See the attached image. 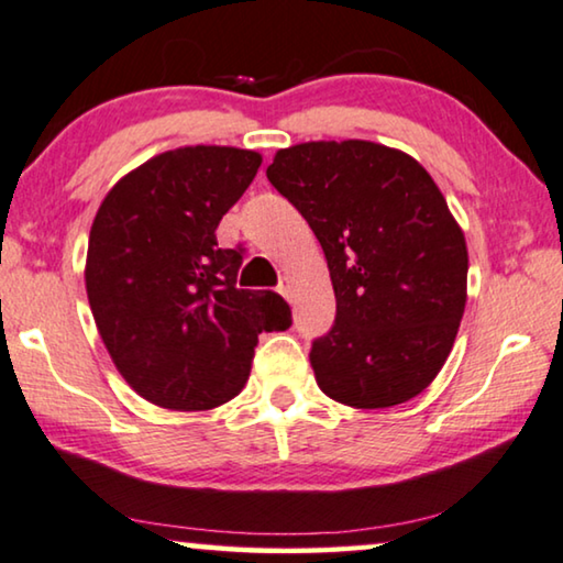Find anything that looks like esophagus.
Instances as JSON below:
<instances>
[{
  "label": "esophagus",
  "instance_id": "esophagus-1",
  "mask_svg": "<svg viewBox=\"0 0 563 563\" xmlns=\"http://www.w3.org/2000/svg\"><path fill=\"white\" fill-rule=\"evenodd\" d=\"M279 295H282L284 299L291 301V297H295V284H291V279H282V284H279Z\"/></svg>",
  "mask_w": 563,
  "mask_h": 563
}]
</instances>
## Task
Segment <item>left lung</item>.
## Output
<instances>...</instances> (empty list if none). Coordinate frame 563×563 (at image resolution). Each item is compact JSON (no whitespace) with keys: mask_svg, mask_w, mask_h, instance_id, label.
Instances as JSON below:
<instances>
[{"mask_svg":"<svg viewBox=\"0 0 563 563\" xmlns=\"http://www.w3.org/2000/svg\"><path fill=\"white\" fill-rule=\"evenodd\" d=\"M268 183L312 228L338 317L312 342L317 386L353 409L419 396L452 353L467 301V243L431 175L376 142L279 150Z\"/></svg>","mask_w":563,"mask_h":563,"instance_id":"obj_1","label":"left lung"}]
</instances>
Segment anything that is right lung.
I'll use <instances>...</instances> for the list:
<instances>
[{
	"mask_svg": "<svg viewBox=\"0 0 563 563\" xmlns=\"http://www.w3.org/2000/svg\"><path fill=\"white\" fill-rule=\"evenodd\" d=\"M262 167L239 146H180L106 192L88 235L86 291L113 365L173 411L216 409L246 386L258 332L287 330L276 291L235 289L241 249L216 228Z\"/></svg>",
	"mask_w": 563,
	"mask_h": 563,
	"instance_id": "right-lung-1",
	"label": "right lung"
}]
</instances>
